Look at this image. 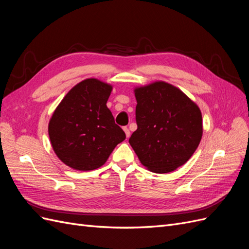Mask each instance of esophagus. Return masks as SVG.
<instances>
[{
    "mask_svg": "<svg viewBox=\"0 0 249 249\" xmlns=\"http://www.w3.org/2000/svg\"><path fill=\"white\" fill-rule=\"evenodd\" d=\"M124 133H125V136H126V138H129V137H130V135H131L130 130L127 129L126 126H124Z\"/></svg>",
    "mask_w": 249,
    "mask_h": 249,
    "instance_id": "esophagus-1",
    "label": "esophagus"
}]
</instances>
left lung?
Returning <instances> with one entry per match:
<instances>
[{
    "instance_id": "1",
    "label": "left lung",
    "mask_w": 249,
    "mask_h": 249,
    "mask_svg": "<svg viewBox=\"0 0 249 249\" xmlns=\"http://www.w3.org/2000/svg\"><path fill=\"white\" fill-rule=\"evenodd\" d=\"M137 130L129 139L143 166L167 173L182 166L202 137L198 106L178 88L158 81L135 88Z\"/></svg>"
}]
</instances>
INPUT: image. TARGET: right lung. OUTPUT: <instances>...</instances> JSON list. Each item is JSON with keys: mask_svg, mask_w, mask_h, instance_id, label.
<instances>
[{"mask_svg": "<svg viewBox=\"0 0 249 249\" xmlns=\"http://www.w3.org/2000/svg\"><path fill=\"white\" fill-rule=\"evenodd\" d=\"M112 86L86 79L73 86L58 105L49 123L51 144L67 166L87 171L101 167L125 134L107 101Z\"/></svg>", "mask_w": 249, "mask_h": 249, "instance_id": "obj_1", "label": "right lung"}]
</instances>
